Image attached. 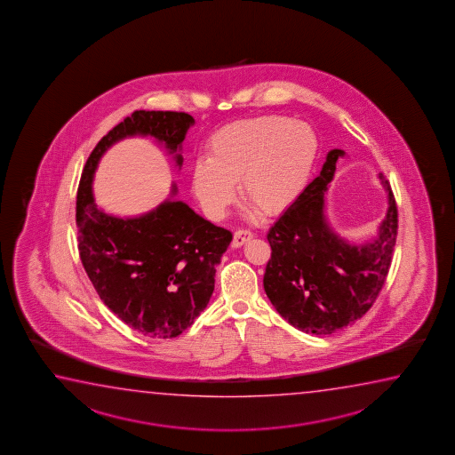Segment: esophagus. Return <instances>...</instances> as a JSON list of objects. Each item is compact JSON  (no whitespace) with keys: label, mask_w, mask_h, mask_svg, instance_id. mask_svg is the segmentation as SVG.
Here are the masks:
<instances>
[{"label":"esophagus","mask_w":455,"mask_h":455,"mask_svg":"<svg viewBox=\"0 0 455 455\" xmlns=\"http://www.w3.org/2000/svg\"><path fill=\"white\" fill-rule=\"evenodd\" d=\"M253 238L252 231L249 230H238L235 231V236H233V243L231 245L233 247H241V245L245 244L247 241H251Z\"/></svg>","instance_id":"1"}]
</instances>
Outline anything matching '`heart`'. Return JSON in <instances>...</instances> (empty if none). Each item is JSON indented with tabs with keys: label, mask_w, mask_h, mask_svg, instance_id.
Instances as JSON below:
<instances>
[{
	"label": "heart",
	"mask_w": 455,
	"mask_h": 455,
	"mask_svg": "<svg viewBox=\"0 0 455 455\" xmlns=\"http://www.w3.org/2000/svg\"><path fill=\"white\" fill-rule=\"evenodd\" d=\"M318 139L304 121L282 115L241 119L212 133L206 159L190 168V188L206 216L222 219L241 196L266 216L287 211L307 188Z\"/></svg>",
	"instance_id": "b5f03b06"
}]
</instances>
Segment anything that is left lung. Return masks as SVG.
Instances as JSON below:
<instances>
[{
    "label": "left lung",
    "instance_id": "8db88e82",
    "mask_svg": "<svg viewBox=\"0 0 455 455\" xmlns=\"http://www.w3.org/2000/svg\"><path fill=\"white\" fill-rule=\"evenodd\" d=\"M342 149L326 156L320 175L269 228L271 259L263 287L269 301L291 326L328 336L363 318L385 285L397 238V204L383 173L387 212L377 238L350 244L329 227L324 202Z\"/></svg>",
    "mask_w": 455,
    "mask_h": 455
}]
</instances>
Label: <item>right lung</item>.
Listing matches in <instances>:
<instances>
[{"label":"right lung","mask_w":455,"mask_h":455,"mask_svg":"<svg viewBox=\"0 0 455 455\" xmlns=\"http://www.w3.org/2000/svg\"><path fill=\"white\" fill-rule=\"evenodd\" d=\"M194 118L182 112L137 110L100 139L84 164L77 192L78 252L105 306L151 339L189 328L214 291L216 266L233 235L172 196L139 217L98 208L92 176L108 148L126 137H154L181 167V145Z\"/></svg>","instance_id":"obj_1"}]
</instances>
